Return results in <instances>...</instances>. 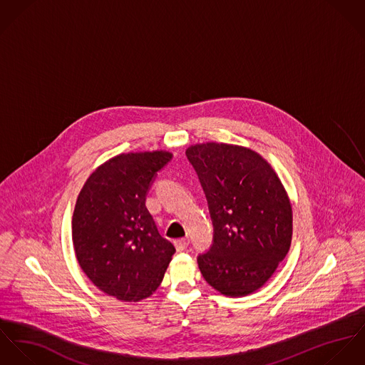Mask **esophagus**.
Wrapping results in <instances>:
<instances>
[{"mask_svg": "<svg viewBox=\"0 0 365 365\" xmlns=\"http://www.w3.org/2000/svg\"><path fill=\"white\" fill-rule=\"evenodd\" d=\"M189 243H190V241L185 238V240H178V241H175V246H176L178 252H183V250H186V249H187Z\"/></svg>", "mask_w": 365, "mask_h": 365, "instance_id": "1", "label": "esophagus"}]
</instances>
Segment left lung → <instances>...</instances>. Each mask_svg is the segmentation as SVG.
I'll list each match as a JSON object with an SVG mask.
<instances>
[{"instance_id": "8db88e82", "label": "left lung", "mask_w": 365, "mask_h": 365, "mask_svg": "<svg viewBox=\"0 0 365 365\" xmlns=\"http://www.w3.org/2000/svg\"><path fill=\"white\" fill-rule=\"evenodd\" d=\"M212 222V245L197 256L205 282L242 297L266 283L288 253L292 211L283 185L257 153L207 143L186 150Z\"/></svg>"}]
</instances>
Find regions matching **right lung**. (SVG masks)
I'll return each mask as SVG.
<instances>
[{
    "label": "right lung",
    "mask_w": 365,
    "mask_h": 365,
    "mask_svg": "<svg viewBox=\"0 0 365 365\" xmlns=\"http://www.w3.org/2000/svg\"><path fill=\"white\" fill-rule=\"evenodd\" d=\"M170 153H131L101 165L85 182L73 215V242L88 279L120 301H140L161 284L175 246L145 207Z\"/></svg>",
    "instance_id": "right-lung-1"
}]
</instances>
